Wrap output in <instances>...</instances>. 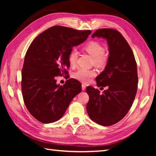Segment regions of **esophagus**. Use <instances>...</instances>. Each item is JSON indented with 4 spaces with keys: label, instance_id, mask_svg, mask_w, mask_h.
<instances>
[{
    "label": "esophagus",
    "instance_id": "34e87169",
    "mask_svg": "<svg viewBox=\"0 0 156 156\" xmlns=\"http://www.w3.org/2000/svg\"><path fill=\"white\" fill-rule=\"evenodd\" d=\"M82 90H86V86L84 84H82Z\"/></svg>",
    "mask_w": 156,
    "mask_h": 156
}]
</instances>
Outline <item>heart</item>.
<instances>
[{
  "mask_svg": "<svg viewBox=\"0 0 156 156\" xmlns=\"http://www.w3.org/2000/svg\"><path fill=\"white\" fill-rule=\"evenodd\" d=\"M84 50L92 56L94 59V64L98 67H102L107 62V57L105 53V48L103 45L99 44L97 41H92L84 46ZM78 57V51L76 49H72L69 52L68 56L69 64L72 66H74L76 64ZM96 75V73L92 69H88L86 68H79L76 71L74 77L78 80L81 81L84 83L90 82L91 78Z\"/></svg>",
  "mask_w": 156,
  "mask_h": 156,
  "instance_id": "obj_1",
  "label": "heart"
}]
</instances>
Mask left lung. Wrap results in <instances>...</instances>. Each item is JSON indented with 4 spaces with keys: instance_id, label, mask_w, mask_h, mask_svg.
Here are the masks:
<instances>
[{
    "instance_id": "8db88e82",
    "label": "left lung",
    "mask_w": 156,
    "mask_h": 156,
    "mask_svg": "<svg viewBox=\"0 0 156 156\" xmlns=\"http://www.w3.org/2000/svg\"><path fill=\"white\" fill-rule=\"evenodd\" d=\"M92 37L106 39L108 46L107 64L97 78L98 87H107L103 93L88 87V115L92 121L103 126L117 123L127 114L137 93V63L127 41L117 30L101 29Z\"/></svg>"
}]
</instances>
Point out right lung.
Listing matches in <instances>:
<instances>
[{"instance_id": "1", "label": "right lung", "mask_w": 156, "mask_h": 156, "mask_svg": "<svg viewBox=\"0 0 156 156\" xmlns=\"http://www.w3.org/2000/svg\"><path fill=\"white\" fill-rule=\"evenodd\" d=\"M90 34V30L54 26L39 35L29 47L21 72L22 94L27 110L37 121H57L81 92L77 80L69 79L60 86L56 84L55 76L68 74L69 52Z\"/></svg>"}]
</instances>
